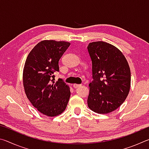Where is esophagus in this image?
Returning a JSON list of instances; mask_svg holds the SVG:
<instances>
[{
  "instance_id": "esophagus-1",
  "label": "esophagus",
  "mask_w": 149,
  "mask_h": 149,
  "mask_svg": "<svg viewBox=\"0 0 149 149\" xmlns=\"http://www.w3.org/2000/svg\"><path fill=\"white\" fill-rule=\"evenodd\" d=\"M82 85H80V84H74L73 85V87H74V88H75V89H76V88H78L80 86H81Z\"/></svg>"
}]
</instances>
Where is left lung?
<instances>
[{"label": "left lung", "mask_w": 149, "mask_h": 149, "mask_svg": "<svg viewBox=\"0 0 149 149\" xmlns=\"http://www.w3.org/2000/svg\"><path fill=\"white\" fill-rule=\"evenodd\" d=\"M87 49L93 79L89 85L88 107L95 112L107 114L120 107L129 94V64L119 49L106 42H91Z\"/></svg>", "instance_id": "obj_1"}]
</instances>
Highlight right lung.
I'll use <instances>...</instances> for the list:
<instances>
[{"label":"right lung","mask_w":149,"mask_h":149,"mask_svg":"<svg viewBox=\"0 0 149 149\" xmlns=\"http://www.w3.org/2000/svg\"><path fill=\"white\" fill-rule=\"evenodd\" d=\"M70 43L45 40L35 45L27 57L23 72V83L27 99L40 112L56 116L65 110L70 91L62 79L54 81L59 72L58 62Z\"/></svg>","instance_id":"right-lung-1"}]
</instances>
